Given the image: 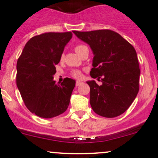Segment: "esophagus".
Here are the masks:
<instances>
[{"mask_svg":"<svg viewBox=\"0 0 158 158\" xmlns=\"http://www.w3.org/2000/svg\"><path fill=\"white\" fill-rule=\"evenodd\" d=\"M81 84H82V82H80V81H76V86H79V85H80Z\"/></svg>","mask_w":158,"mask_h":158,"instance_id":"34e87169","label":"esophagus"}]
</instances>
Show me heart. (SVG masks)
<instances>
[{"label": "heart", "mask_w": 158, "mask_h": 158, "mask_svg": "<svg viewBox=\"0 0 158 158\" xmlns=\"http://www.w3.org/2000/svg\"><path fill=\"white\" fill-rule=\"evenodd\" d=\"M85 47H86L84 45H77L76 46V47H75V50H76V52L79 55V54L81 53V52H82ZM63 60H64V55L62 54L61 57H60V60L63 61ZM71 75L73 77L76 78V79H81V78L82 77V73L79 69H73V71L71 72Z\"/></svg>", "instance_id": "b5f03b06"}]
</instances>
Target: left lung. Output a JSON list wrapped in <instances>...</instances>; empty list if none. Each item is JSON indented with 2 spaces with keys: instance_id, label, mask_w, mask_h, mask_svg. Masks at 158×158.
Here are the masks:
<instances>
[{
  "instance_id": "1",
  "label": "left lung",
  "mask_w": 158,
  "mask_h": 158,
  "mask_svg": "<svg viewBox=\"0 0 158 158\" xmlns=\"http://www.w3.org/2000/svg\"><path fill=\"white\" fill-rule=\"evenodd\" d=\"M73 33L90 46L94 54L90 76L102 82L98 85L94 80L87 82L92 110L106 118L121 115L139 91L141 71L135 48L111 30Z\"/></svg>"
}]
</instances>
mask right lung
I'll list each match as a JSON object with an SVG mask.
<instances>
[{
    "label": "right lung",
    "mask_w": 158,
    "mask_h": 158,
    "mask_svg": "<svg viewBox=\"0 0 158 158\" xmlns=\"http://www.w3.org/2000/svg\"><path fill=\"white\" fill-rule=\"evenodd\" d=\"M72 35L71 32H49L33 36L17 60V88L27 108L40 118L60 115L69 105L76 81L65 78L60 85L53 75Z\"/></svg>",
    "instance_id": "right-lung-1"
}]
</instances>
